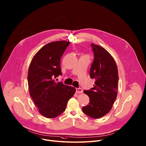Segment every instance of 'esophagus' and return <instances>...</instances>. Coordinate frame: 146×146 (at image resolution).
Listing matches in <instances>:
<instances>
[{
    "label": "esophagus",
    "mask_w": 146,
    "mask_h": 146,
    "mask_svg": "<svg viewBox=\"0 0 146 146\" xmlns=\"http://www.w3.org/2000/svg\"><path fill=\"white\" fill-rule=\"evenodd\" d=\"M76 91L77 93H78V94L83 93V89L81 88H76Z\"/></svg>",
    "instance_id": "obj_1"
}]
</instances>
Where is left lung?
Returning a JSON list of instances; mask_svg holds the SVG:
<instances>
[{
    "instance_id": "obj_1",
    "label": "left lung",
    "mask_w": 146,
    "mask_h": 146,
    "mask_svg": "<svg viewBox=\"0 0 146 146\" xmlns=\"http://www.w3.org/2000/svg\"><path fill=\"white\" fill-rule=\"evenodd\" d=\"M94 52L90 76L96 82L93 87L84 92L90 98V103L82 108L87 116L100 118L107 114L111 110L117 94L118 72L113 57L103 47L91 44Z\"/></svg>"
}]
</instances>
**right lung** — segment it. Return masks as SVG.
<instances>
[{
	"label": "right lung",
	"instance_id": "right-lung-1",
	"mask_svg": "<svg viewBox=\"0 0 146 146\" xmlns=\"http://www.w3.org/2000/svg\"><path fill=\"white\" fill-rule=\"evenodd\" d=\"M69 44L65 41L48 43L38 50L29 66L30 95L39 112L47 118L62 113L76 92L74 87L57 83L54 79L62 75L60 59Z\"/></svg>",
	"mask_w": 146,
	"mask_h": 146
}]
</instances>
